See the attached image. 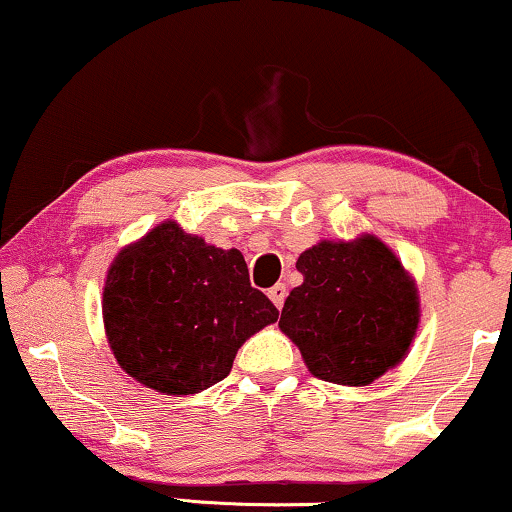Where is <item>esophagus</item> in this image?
Here are the masks:
<instances>
[{
    "label": "esophagus",
    "mask_w": 512,
    "mask_h": 512,
    "mask_svg": "<svg viewBox=\"0 0 512 512\" xmlns=\"http://www.w3.org/2000/svg\"><path fill=\"white\" fill-rule=\"evenodd\" d=\"M268 296H270V301L277 305V308H282L284 298H287V287H284V284H275V287L268 289Z\"/></svg>",
    "instance_id": "1"
}]
</instances>
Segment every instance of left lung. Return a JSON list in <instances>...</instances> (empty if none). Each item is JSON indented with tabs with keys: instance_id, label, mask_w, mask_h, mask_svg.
Segmentation results:
<instances>
[{
	"instance_id": "obj_1",
	"label": "left lung",
	"mask_w": 512,
	"mask_h": 512,
	"mask_svg": "<svg viewBox=\"0 0 512 512\" xmlns=\"http://www.w3.org/2000/svg\"><path fill=\"white\" fill-rule=\"evenodd\" d=\"M280 329L305 367L338 386H369L409 353L418 329V291L400 258L378 237L322 240L296 261Z\"/></svg>"
}]
</instances>
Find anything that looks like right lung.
Masks as SVG:
<instances>
[{
  "instance_id": "add662e5",
  "label": "right lung",
  "mask_w": 512,
  "mask_h": 512,
  "mask_svg": "<svg viewBox=\"0 0 512 512\" xmlns=\"http://www.w3.org/2000/svg\"><path fill=\"white\" fill-rule=\"evenodd\" d=\"M277 317L240 251L211 247L174 221L119 251L105 277L112 355L157 393L195 395L223 381L242 343Z\"/></svg>"
}]
</instances>
